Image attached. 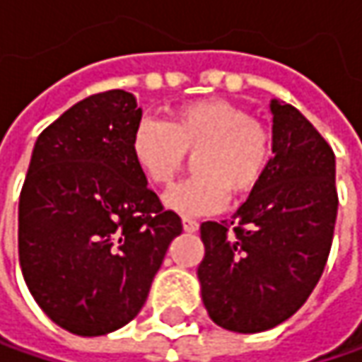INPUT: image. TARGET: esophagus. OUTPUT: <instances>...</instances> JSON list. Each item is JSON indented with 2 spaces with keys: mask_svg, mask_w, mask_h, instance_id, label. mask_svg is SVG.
<instances>
[{
  "mask_svg": "<svg viewBox=\"0 0 362 362\" xmlns=\"http://www.w3.org/2000/svg\"><path fill=\"white\" fill-rule=\"evenodd\" d=\"M182 227H184V230H186V233H197L200 225H198L194 218H188V216H184V218H182Z\"/></svg>",
  "mask_w": 362,
  "mask_h": 362,
  "instance_id": "34e87169",
  "label": "esophagus"
}]
</instances>
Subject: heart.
Masks as SVG:
<instances>
[{
    "label": "heart",
    "mask_w": 362,
    "mask_h": 362,
    "mask_svg": "<svg viewBox=\"0 0 362 362\" xmlns=\"http://www.w3.org/2000/svg\"><path fill=\"white\" fill-rule=\"evenodd\" d=\"M129 148L153 186H168L180 174L186 153H197V176L174 186L164 202L180 214H202L218 211L227 192L243 197L263 180L274 156V135L239 105L200 99L172 109L168 123L139 119Z\"/></svg>",
    "instance_id": "heart-1"
}]
</instances>
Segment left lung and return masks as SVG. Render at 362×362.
<instances>
[{
  "label": "left lung",
  "mask_w": 362,
  "mask_h": 362,
  "mask_svg": "<svg viewBox=\"0 0 362 362\" xmlns=\"http://www.w3.org/2000/svg\"><path fill=\"white\" fill-rule=\"evenodd\" d=\"M274 158L230 221L200 225L202 302L233 332L269 330L304 306L337 223L334 151L296 107L274 99Z\"/></svg>",
  "instance_id": "8db88e82"
}]
</instances>
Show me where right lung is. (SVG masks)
I'll return each instance as SVG.
<instances>
[{"instance_id":"obj_1","label":"right lung","mask_w":362,"mask_h":362,"mask_svg":"<svg viewBox=\"0 0 362 362\" xmlns=\"http://www.w3.org/2000/svg\"><path fill=\"white\" fill-rule=\"evenodd\" d=\"M141 109L127 90L72 105L36 139L18 211L28 290L78 337L132 322L148 300L180 216L164 211L132 156Z\"/></svg>"}]
</instances>
